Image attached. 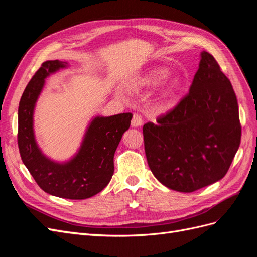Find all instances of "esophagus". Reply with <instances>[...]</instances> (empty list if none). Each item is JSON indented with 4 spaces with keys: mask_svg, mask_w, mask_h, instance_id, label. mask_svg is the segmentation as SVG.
Wrapping results in <instances>:
<instances>
[{
    "mask_svg": "<svg viewBox=\"0 0 257 257\" xmlns=\"http://www.w3.org/2000/svg\"><path fill=\"white\" fill-rule=\"evenodd\" d=\"M143 122H144L143 116L139 114V113H134L133 119H132V126H134V127L141 126L142 124H143Z\"/></svg>",
    "mask_w": 257,
    "mask_h": 257,
    "instance_id": "obj_1",
    "label": "esophagus"
}]
</instances>
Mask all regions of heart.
<instances>
[{
    "label": "heart",
    "instance_id": "b5f03b06",
    "mask_svg": "<svg viewBox=\"0 0 257 257\" xmlns=\"http://www.w3.org/2000/svg\"><path fill=\"white\" fill-rule=\"evenodd\" d=\"M169 75V69L166 67H155L148 71L144 74L141 78L137 80V85L139 87H154L163 80L167 78ZM181 85V81L178 78H174L168 82L165 89L162 91V97L164 98L167 103H170L174 99L177 91Z\"/></svg>",
    "mask_w": 257,
    "mask_h": 257
}]
</instances>
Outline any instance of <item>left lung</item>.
<instances>
[{
	"label": "left lung",
	"mask_w": 257,
	"mask_h": 257,
	"mask_svg": "<svg viewBox=\"0 0 257 257\" xmlns=\"http://www.w3.org/2000/svg\"><path fill=\"white\" fill-rule=\"evenodd\" d=\"M143 127L152 174L167 188L191 193L226 175L241 141L232 85L209 52H201L190 92Z\"/></svg>",
	"instance_id": "left-lung-1"
}]
</instances>
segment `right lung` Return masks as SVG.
I'll list each match as a JSON object with an SVG mask.
<instances>
[{"mask_svg":"<svg viewBox=\"0 0 257 257\" xmlns=\"http://www.w3.org/2000/svg\"><path fill=\"white\" fill-rule=\"evenodd\" d=\"M66 66V62L46 61L28 83L18 108V147L23 164L43 191L61 198L85 199L99 193L111 180L113 155L133 114L96 116L71 161L60 164L46 158L35 142L34 107L46 77Z\"/></svg>","mask_w":257,"mask_h":257,"instance_id":"obj_1","label":"right lung"}]
</instances>
